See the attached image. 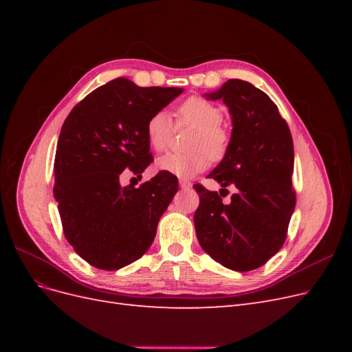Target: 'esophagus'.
<instances>
[{
    "label": "esophagus",
    "instance_id": "obj_1",
    "mask_svg": "<svg viewBox=\"0 0 352 352\" xmlns=\"http://www.w3.org/2000/svg\"><path fill=\"white\" fill-rule=\"evenodd\" d=\"M179 186L182 189H189L190 186H192V184H190L186 179H179Z\"/></svg>",
    "mask_w": 352,
    "mask_h": 352
}]
</instances>
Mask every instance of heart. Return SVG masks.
I'll return each instance as SVG.
<instances>
[{"mask_svg":"<svg viewBox=\"0 0 352 352\" xmlns=\"http://www.w3.org/2000/svg\"><path fill=\"white\" fill-rule=\"evenodd\" d=\"M223 114L216 104L201 97H189L176 109L177 126H192L189 153H168L157 158L155 167L160 172L176 177L190 179L204 172L211 160H220L229 146V133L221 127ZM175 131L172 117L166 110H158L150 116L145 124V135L150 146L163 151L168 146Z\"/></svg>","mask_w":352,"mask_h":352,"instance_id":"1","label":"heart"}]
</instances>
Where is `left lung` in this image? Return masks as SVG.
Wrapping results in <instances>:
<instances>
[{"label": "left lung", "mask_w": 352, "mask_h": 352, "mask_svg": "<svg viewBox=\"0 0 352 352\" xmlns=\"http://www.w3.org/2000/svg\"><path fill=\"white\" fill-rule=\"evenodd\" d=\"M207 97L223 100L233 124L228 151L208 177L223 188L233 185L236 194L223 204L221 194L194 185L197 238L221 265L250 272L267 263L286 239L296 202L292 136L278 105L250 82L229 79Z\"/></svg>", "instance_id": "1"}]
</instances>
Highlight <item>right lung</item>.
<instances>
[{"label":"right lung","mask_w":352,"mask_h":352,"mask_svg":"<svg viewBox=\"0 0 352 352\" xmlns=\"http://www.w3.org/2000/svg\"><path fill=\"white\" fill-rule=\"evenodd\" d=\"M182 91L117 78L74 105L63 123L54 198L66 239L94 267L119 270L151 247L177 179L160 172L140 188H122L120 175L124 168L141 175L150 166L146 120Z\"/></svg>","instance_id":"right-lung-1"}]
</instances>
